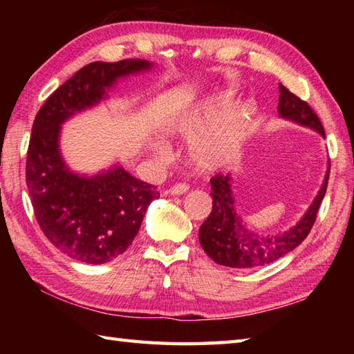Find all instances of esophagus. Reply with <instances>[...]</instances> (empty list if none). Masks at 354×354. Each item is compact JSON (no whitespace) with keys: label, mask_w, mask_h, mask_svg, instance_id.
I'll list each match as a JSON object with an SVG mask.
<instances>
[{"label":"esophagus","mask_w":354,"mask_h":354,"mask_svg":"<svg viewBox=\"0 0 354 354\" xmlns=\"http://www.w3.org/2000/svg\"><path fill=\"white\" fill-rule=\"evenodd\" d=\"M187 192H189V185L184 184V183L175 184V185H173L171 189L169 190V193L173 194V196H179V194H184V193H187Z\"/></svg>","instance_id":"obj_1"}]
</instances>
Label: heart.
Returning <instances> with one entry per match:
<instances>
[{
  "label": "heart",
  "mask_w": 354,
  "mask_h": 354,
  "mask_svg": "<svg viewBox=\"0 0 354 354\" xmlns=\"http://www.w3.org/2000/svg\"><path fill=\"white\" fill-rule=\"evenodd\" d=\"M231 93L202 100L179 120L175 132L193 141L190 156L199 169L217 170L234 162L254 129L255 106L242 102L232 106ZM161 153V149L156 147Z\"/></svg>",
  "instance_id": "heart-1"
}]
</instances>
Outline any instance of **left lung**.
<instances>
[{"mask_svg":"<svg viewBox=\"0 0 354 354\" xmlns=\"http://www.w3.org/2000/svg\"><path fill=\"white\" fill-rule=\"evenodd\" d=\"M278 89H280L278 115L310 127L326 138L324 127L309 104L292 94L281 84ZM328 173L330 167L326 171L324 183H322L317 198L313 199L312 205L295 227L278 232V234H260V232L248 230L236 209L231 175L213 176L209 179L213 190V209L199 228L202 250L217 265L237 269L265 266L268 263L284 257L303 242L317 221V213L327 190Z\"/></svg>","mask_w":354,"mask_h":354,"instance_id":"8db88e82","label":"left lung"}]
</instances>
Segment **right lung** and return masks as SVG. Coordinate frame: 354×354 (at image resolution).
<instances>
[{
  "instance_id": "1",
  "label": "right lung",
  "mask_w": 354,
  "mask_h": 354,
  "mask_svg": "<svg viewBox=\"0 0 354 354\" xmlns=\"http://www.w3.org/2000/svg\"><path fill=\"white\" fill-rule=\"evenodd\" d=\"M152 66L145 59L88 64L59 86L36 114L27 152V189L45 237L70 259L102 265L123 254L160 193L122 165L91 176L73 171L59 145L62 124L106 99L118 79Z\"/></svg>"
}]
</instances>
